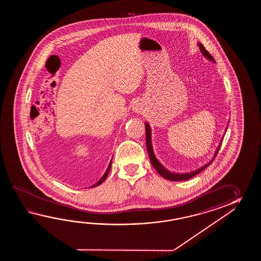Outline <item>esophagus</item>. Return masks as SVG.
Here are the masks:
<instances>
[{"mask_svg": "<svg viewBox=\"0 0 261 261\" xmlns=\"http://www.w3.org/2000/svg\"><path fill=\"white\" fill-rule=\"evenodd\" d=\"M142 106H140V103H136V105H134V107H133V110L135 112H140L142 110V108H141Z\"/></svg>", "mask_w": 261, "mask_h": 261, "instance_id": "obj_1", "label": "esophagus"}]
</instances>
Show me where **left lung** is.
Returning <instances> with one entry per match:
<instances>
[{"label":"left lung","mask_w":261,"mask_h":261,"mask_svg":"<svg viewBox=\"0 0 261 261\" xmlns=\"http://www.w3.org/2000/svg\"><path fill=\"white\" fill-rule=\"evenodd\" d=\"M199 47H200V51H201V53L203 54V56H205L207 59L211 60L212 61H215L214 58H213L211 54L205 49V47L203 46V44H199ZM144 124H145L146 148H147V152H148V155H149L151 164L155 168V171L159 172L162 177L165 178L167 180H171V181H185V180H188V179H190V178L193 177L195 175H197L198 173H200L201 171H203L205 168H207V167L211 164L213 161L215 160V158L217 156V153H218V151L220 149V147H221L223 139H222L220 144H219L218 147L217 148L216 154H215V158H214L209 163H207L206 165L201 167V168L198 169V170H196L194 172H189V173H175V172H170V171H168L167 169H165L164 167L162 166L161 164V162L155 159V154H154V151H153V147H152V143H151V128H150L148 123H144ZM226 132H227V130H226Z\"/></svg>","instance_id":"obj_1"}]
</instances>
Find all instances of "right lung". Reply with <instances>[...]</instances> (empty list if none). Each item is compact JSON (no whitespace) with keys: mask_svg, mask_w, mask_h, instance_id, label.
<instances>
[{"mask_svg":"<svg viewBox=\"0 0 261 261\" xmlns=\"http://www.w3.org/2000/svg\"><path fill=\"white\" fill-rule=\"evenodd\" d=\"M112 165V161H110V163H109V165H108V168H107V170H106V172H105V174L102 175V177L100 178V180L97 182V183L94 184L91 188H95V187H97V186H99L100 184L102 183L105 180H106V177H107V175H108V173L110 172V169H111Z\"/></svg>","mask_w":261,"mask_h":261,"instance_id":"add662e5","label":"right lung"}]
</instances>
